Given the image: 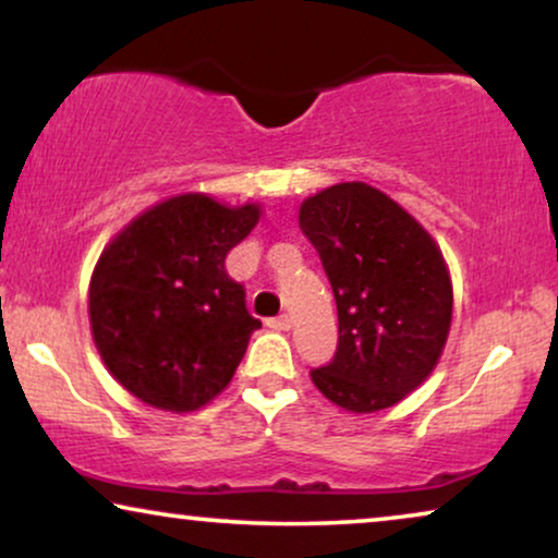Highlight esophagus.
I'll return each mask as SVG.
<instances>
[{
    "instance_id": "34e87169",
    "label": "esophagus",
    "mask_w": 558,
    "mask_h": 558,
    "mask_svg": "<svg viewBox=\"0 0 558 558\" xmlns=\"http://www.w3.org/2000/svg\"><path fill=\"white\" fill-rule=\"evenodd\" d=\"M271 327V330H281V332H287V330H292V317L289 315H279V317H274V319H269V323H266Z\"/></svg>"
}]
</instances>
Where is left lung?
Wrapping results in <instances>:
<instances>
[{"label": "left lung", "instance_id": "obj_1", "mask_svg": "<svg viewBox=\"0 0 558 558\" xmlns=\"http://www.w3.org/2000/svg\"><path fill=\"white\" fill-rule=\"evenodd\" d=\"M300 228L338 304V353L310 373L312 384L353 414L396 407L437 368L452 325V279L437 241L365 182L310 195Z\"/></svg>", "mask_w": 558, "mask_h": 558}]
</instances>
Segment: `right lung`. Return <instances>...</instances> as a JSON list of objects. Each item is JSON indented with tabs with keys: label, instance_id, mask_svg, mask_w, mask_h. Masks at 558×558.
Masks as SVG:
<instances>
[{
	"label": "right lung",
	"instance_id": "add662e5",
	"mask_svg": "<svg viewBox=\"0 0 558 558\" xmlns=\"http://www.w3.org/2000/svg\"><path fill=\"white\" fill-rule=\"evenodd\" d=\"M262 205L182 193L109 241L88 284V319L113 378L149 407L187 414L231 384L251 332L246 292L226 274Z\"/></svg>",
	"mask_w": 558,
	"mask_h": 558
}]
</instances>
